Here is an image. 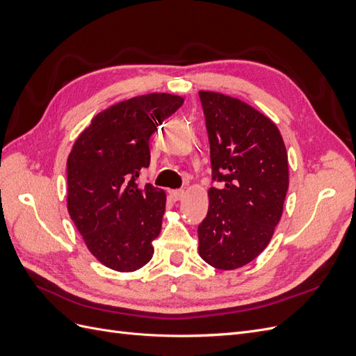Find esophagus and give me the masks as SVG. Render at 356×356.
Returning a JSON list of instances; mask_svg holds the SVG:
<instances>
[{
	"instance_id": "esophagus-1",
	"label": "esophagus",
	"mask_w": 356,
	"mask_h": 356,
	"mask_svg": "<svg viewBox=\"0 0 356 356\" xmlns=\"http://www.w3.org/2000/svg\"><path fill=\"white\" fill-rule=\"evenodd\" d=\"M169 195H170V197L174 199V200H181L182 197H184V195H186V191L184 190H170L169 191Z\"/></svg>"
}]
</instances>
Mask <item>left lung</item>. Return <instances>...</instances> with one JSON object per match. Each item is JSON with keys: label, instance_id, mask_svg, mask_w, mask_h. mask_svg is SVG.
<instances>
[{"label": "left lung", "instance_id": "obj_1", "mask_svg": "<svg viewBox=\"0 0 356 356\" xmlns=\"http://www.w3.org/2000/svg\"><path fill=\"white\" fill-rule=\"evenodd\" d=\"M211 144L212 178L207 218L197 229L199 255L234 270L260 255L282 217L289 184L288 154L277 126L229 95L200 90Z\"/></svg>", "mask_w": 356, "mask_h": 356}]
</instances>
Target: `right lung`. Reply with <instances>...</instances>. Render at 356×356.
Returning a JSON list of instances; mask_svg holds the SVG:
<instances>
[{
	"label": "right lung",
	"mask_w": 356,
	"mask_h": 356,
	"mask_svg": "<svg viewBox=\"0 0 356 356\" xmlns=\"http://www.w3.org/2000/svg\"><path fill=\"white\" fill-rule=\"evenodd\" d=\"M184 98L148 93L96 114L67 160V208L90 254L115 272H135L153 258L166 193L136 178L149 165V136Z\"/></svg>",
	"instance_id": "1"
}]
</instances>
